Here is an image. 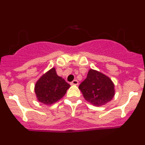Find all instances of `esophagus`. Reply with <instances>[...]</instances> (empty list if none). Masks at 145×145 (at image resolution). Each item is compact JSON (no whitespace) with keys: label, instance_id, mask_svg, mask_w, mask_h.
<instances>
[{"label":"esophagus","instance_id":"esophagus-1","mask_svg":"<svg viewBox=\"0 0 145 145\" xmlns=\"http://www.w3.org/2000/svg\"><path fill=\"white\" fill-rule=\"evenodd\" d=\"M70 85H75V86H77V85H78V80H74L73 81H72L71 83H70Z\"/></svg>","mask_w":145,"mask_h":145}]
</instances>
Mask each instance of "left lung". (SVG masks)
I'll return each instance as SVG.
<instances>
[{
  "label": "left lung",
  "instance_id": "left-lung-1",
  "mask_svg": "<svg viewBox=\"0 0 145 145\" xmlns=\"http://www.w3.org/2000/svg\"><path fill=\"white\" fill-rule=\"evenodd\" d=\"M78 88L86 100L97 107L110 102L116 93L112 80L101 72L93 69L89 70L86 78Z\"/></svg>",
  "mask_w": 145,
  "mask_h": 145
}]
</instances>
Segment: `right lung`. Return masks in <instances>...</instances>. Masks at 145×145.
<instances>
[{
	"instance_id": "obj_1",
	"label": "right lung",
	"mask_w": 145,
	"mask_h": 145,
	"mask_svg": "<svg viewBox=\"0 0 145 145\" xmlns=\"http://www.w3.org/2000/svg\"><path fill=\"white\" fill-rule=\"evenodd\" d=\"M70 87L65 79L57 75L56 68L52 67L37 80L34 90L38 102L51 105L60 100Z\"/></svg>"
}]
</instances>
